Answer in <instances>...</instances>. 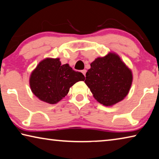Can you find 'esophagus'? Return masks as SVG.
<instances>
[{"instance_id": "34e87169", "label": "esophagus", "mask_w": 159, "mask_h": 159, "mask_svg": "<svg viewBox=\"0 0 159 159\" xmlns=\"http://www.w3.org/2000/svg\"><path fill=\"white\" fill-rule=\"evenodd\" d=\"M81 72H82V73L83 74V75H84V76H85V73H86V70H85V69H83V70H82V71H81Z\"/></svg>"}]
</instances>
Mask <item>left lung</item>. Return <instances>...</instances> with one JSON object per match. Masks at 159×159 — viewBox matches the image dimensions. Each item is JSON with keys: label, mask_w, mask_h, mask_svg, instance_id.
Listing matches in <instances>:
<instances>
[{"label": "left lung", "mask_w": 159, "mask_h": 159, "mask_svg": "<svg viewBox=\"0 0 159 159\" xmlns=\"http://www.w3.org/2000/svg\"><path fill=\"white\" fill-rule=\"evenodd\" d=\"M85 84L99 103L106 107L122 101L130 91L133 73L117 54L109 52L90 64Z\"/></svg>", "instance_id": "left-lung-1"}]
</instances>
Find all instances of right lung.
<instances>
[{"label": "right lung", "mask_w": 159, "mask_h": 159, "mask_svg": "<svg viewBox=\"0 0 159 159\" xmlns=\"http://www.w3.org/2000/svg\"><path fill=\"white\" fill-rule=\"evenodd\" d=\"M85 76L75 71L68 64L61 65L60 58H45L31 72L29 85L31 92L40 100L57 104L62 99L75 83Z\"/></svg>", "instance_id": "1"}]
</instances>
